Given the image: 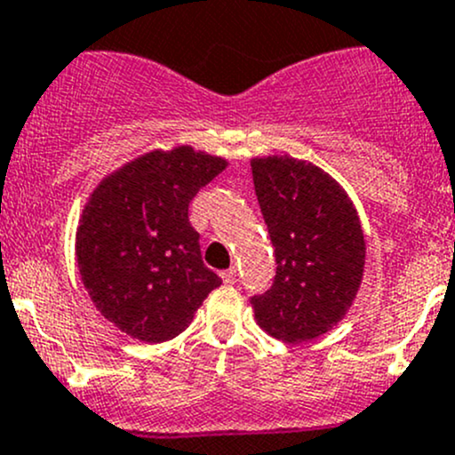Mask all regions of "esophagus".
<instances>
[{"instance_id": "34e87169", "label": "esophagus", "mask_w": 455, "mask_h": 455, "mask_svg": "<svg viewBox=\"0 0 455 455\" xmlns=\"http://www.w3.org/2000/svg\"><path fill=\"white\" fill-rule=\"evenodd\" d=\"M220 277H222L224 283H233V282H235V268L222 270V273H220Z\"/></svg>"}]
</instances>
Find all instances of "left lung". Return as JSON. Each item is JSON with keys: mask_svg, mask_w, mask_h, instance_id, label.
<instances>
[{"mask_svg": "<svg viewBox=\"0 0 455 455\" xmlns=\"http://www.w3.org/2000/svg\"><path fill=\"white\" fill-rule=\"evenodd\" d=\"M257 202L275 246L277 275L251 297L255 321L283 343L332 330L356 299L365 268V235L346 189L308 160H251Z\"/></svg>", "mask_w": 455, "mask_h": 455, "instance_id": "left-lung-1", "label": "left lung"}]
</instances>
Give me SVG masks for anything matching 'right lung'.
<instances>
[{
	"label": "right lung",
	"mask_w": 455,
	"mask_h": 455,
	"mask_svg": "<svg viewBox=\"0 0 455 455\" xmlns=\"http://www.w3.org/2000/svg\"><path fill=\"white\" fill-rule=\"evenodd\" d=\"M227 164L189 145L151 149L108 173L87 198L76 264L96 310L127 337H178L222 283L202 261L189 202Z\"/></svg>",
	"instance_id": "1"
}]
</instances>
